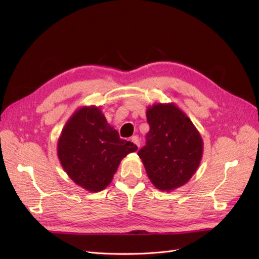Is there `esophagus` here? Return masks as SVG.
<instances>
[{
	"label": "esophagus",
	"instance_id": "1",
	"mask_svg": "<svg viewBox=\"0 0 259 259\" xmlns=\"http://www.w3.org/2000/svg\"><path fill=\"white\" fill-rule=\"evenodd\" d=\"M131 142H134V144L137 146V147H140V141H139V138L137 136H134V137H131Z\"/></svg>",
	"mask_w": 259,
	"mask_h": 259
}]
</instances>
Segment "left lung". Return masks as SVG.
Listing matches in <instances>:
<instances>
[{
  "mask_svg": "<svg viewBox=\"0 0 259 259\" xmlns=\"http://www.w3.org/2000/svg\"><path fill=\"white\" fill-rule=\"evenodd\" d=\"M147 121L150 130L138 156L158 189L174 190L185 185L199 166L201 137L190 119L174 104L149 107Z\"/></svg>",
  "mask_w": 259,
  "mask_h": 259,
  "instance_id": "obj_1",
  "label": "left lung"
}]
</instances>
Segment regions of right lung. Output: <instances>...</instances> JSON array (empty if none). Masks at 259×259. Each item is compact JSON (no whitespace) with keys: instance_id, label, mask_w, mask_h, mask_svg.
Here are the masks:
<instances>
[{"instance_id":"add662e5","label":"right lung","mask_w":259,"mask_h":259,"mask_svg":"<svg viewBox=\"0 0 259 259\" xmlns=\"http://www.w3.org/2000/svg\"><path fill=\"white\" fill-rule=\"evenodd\" d=\"M138 147L120 139L99 108H81L65 124L58 142L63 169L76 185L100 191L111 183L121 159Z\"/></svg>"}]
</instances>
